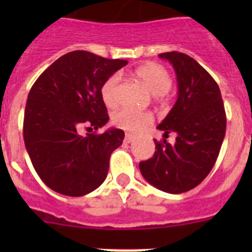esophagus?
<instances>
[{
  "label": "esophagus",
  "mask_w": 252,
  "mask_h": 252,
  "mask_svg": "<svg viewBox=\"0 0 252 252\" xmlns=\"http://www.w3.org/2000/svg\"><path fill=\"white\" fill-rule=\"evenodd\" d=\"M133 140H135V136H133L132 133H126V136H125V141L130 144V142H132Z\"/></svg>",
  "instance_id": "34e87169"
}]
</instances>
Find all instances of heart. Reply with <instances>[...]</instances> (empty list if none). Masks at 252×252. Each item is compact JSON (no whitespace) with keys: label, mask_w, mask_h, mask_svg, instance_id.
<instances>
[{"label":"heart","mask_w":252,"mask_h":252,"mask_svg":"<svg viewBox=\"0 0 252 252\" xmlns=\"http://www.w3.org/2000/svg\"><path fill=\"white\" fill-rule=\"evenodd\" d=\"M136 75L144 82L151 93L155 95L165 94L171 87V77L162 65L158 63H149L136 69ZM121 75L119 73L110 75L101 87V97L108 107H115L119 101V86ZM154 121L153 113L149 111L133 110L125 107L113 115L112 122L115 126L130 132H139L150 126Z\"/></svg>","instance_id":"heart-1"}]
</instances>
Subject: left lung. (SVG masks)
I'll use <instances>...</instances> for the list:
<instances>
[{
	"mask_svg": "<svg viewBox=\"0 0 252 252\" xmlns=\"http://www.w3.org/2000/svg\"><path fill=\"white\" fill-rule=\"evenodd\" d=\"M177 74L178 98L158 128L175 132L174 145L155 141V154L139 164L142 177L162 192L179 194L203 182L212 170L226 133V112L216 81L189 55L159 54Z\"/></svg>",
	"mask_w": 252,
	"mask_h": 252,
	"instance_id": "left-lung-1",
	"label": "left lung"
}]
</instances>
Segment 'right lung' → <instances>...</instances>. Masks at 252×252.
<instances>
[{"label":"right lung","mask_w":252,"mask_h":252,"mask_svg":"<svg viewBox=\"0 0 252 252\" xmlns=\"http://www.w3.org/2000/svg\"><path fill=\"white\" fill-rule=\"evenodd\" d=\"M127 60L106 59L84 50L55 60L31 87L24 116V141L40 179L64 195L81 197L104 182L110 157L125 132L79 135L108 121L101 87Z\"/></svg>","instance_id":"add662e5"}]
</instances>
